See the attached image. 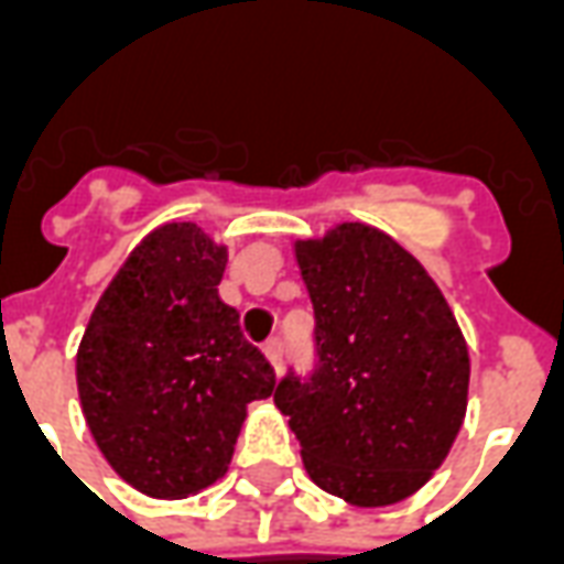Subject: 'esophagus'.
I'll list each match as a JSON object with an SVG mask.
<instances>
[{
  "label": "esophagus",
  "mask_w": 564,
  "mask_h": 564,
  "mask_svg": "<svg viewBox=\"0 0 564 564\" xmlns=\"http://www.w3.org/2000/svg\"><path fill=\"white\" fill-rule=\"evenodd\" d=\"M262 354H265V359H269L274 371H281V366H283V344L278 341V338H271V341H265V347H262Z\"/></svg>",
  "instance_id": "34e87169"
}]
</instances>
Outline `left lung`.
<instances>
[{
	"instance_id": "8db88e82",
	"label": "left lung",
	"mask_w": 564,
	"mask_h": 564,
	"mask_svg": "<svg viewBox=\"0 0 564 564\" xmlns=\"http://www.w3.org/2000/svg\"><path fill=\"white\" fill-rule=\"evenodd\" d=\"M295 262L317 368L286 375L274 404L319 489L356 508L395 505L429 484L459 435L468 344L429 271L368 223L295 241Z\"/></svg>"
}]
</instances>
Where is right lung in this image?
<instances>
[{
	"label": "right lung",
	"mask_w": 564,
	"mask_h": 564,
	"mask_svg": "<svg viewBox=\"0 0 564 564\" xmlns=\"http://www.w3.org/2000/svg\"><path fill=\"white\" fill-rule=\"evenodd\" d=\"M226 257L196 223L156 226L80 338L75 375L93 441L150 498L196 496L220 480L247 404L274 392L269 359L217 293Z\"/></svg>",
	"instance_id": "right-lung-1"
}]
</instances>
